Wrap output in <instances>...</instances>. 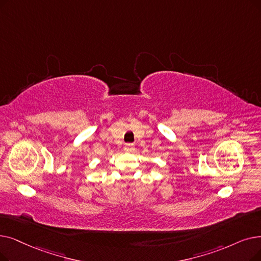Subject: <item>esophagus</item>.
<instances>
[{
	"mask_svg": "<svg viewBox=\"0 0 261 261\" xmlns=\"http://www.w3.org/2000/svg\"><path fill=\"white\" fill-rule=\"evenodd\" d=\"M124 151L127 152L134 151V146L132 144H126V146H124Z\"/></svg>",
	"mask_w": 261,
	"mask_h": 261,
	"instance_id": "1",
	"label": "esophagus"
}]
</instances>
